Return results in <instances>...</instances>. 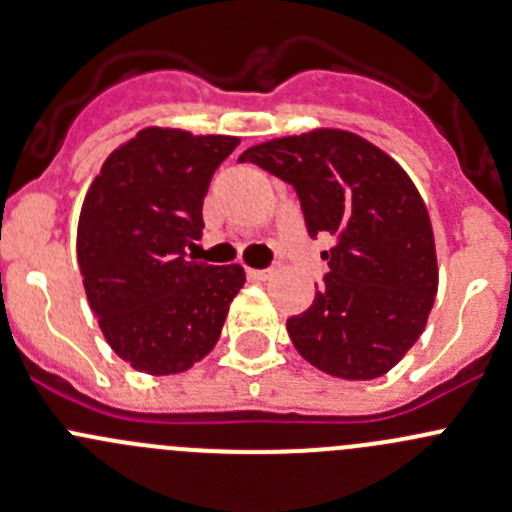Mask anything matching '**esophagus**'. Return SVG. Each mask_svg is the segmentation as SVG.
<instances>
[{
  "label": "esophagus",
  "mask_w": 512,
  "mask_h": 512,
  "mask_svg": "<svg viewBox=\"0 0 512 512\" xmlns=\"http://www.w3.org/2000/svg\"><path fill=\"white\" fill-rule=\"evenodd\" d=\"M245 272H247V280H252V282H262L270 277V270H252V267H247Z\"/></svg>",
  "instance_id": "esophagus-1"
}]
</instances>
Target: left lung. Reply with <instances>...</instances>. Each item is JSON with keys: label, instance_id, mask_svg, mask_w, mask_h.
Wrapping results in <instances>:
<instances>
[{"label": "left lung", "instance_id": "obj_1", "mask_svg": "<svg viewBox=\"0 0 512 512\" xmlns=\"http://www.w3.org/2000/svg\"><path fill=\"white\" fill-rule=\"evenodd\" d=\"M237 160L292 185L309 237H334L312 307L287 319L294 349L339 379L384 376L421 337L438 289L431 218L406 170L337 128L275 138Z\"/></svg>", "mask_w": 512, "mask_h": 512}]
</instances>
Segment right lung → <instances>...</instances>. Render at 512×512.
Returning a JSON list of instances; mask_svg holds the SVG:
<instances>
[{
  "instance_id": "add662e5",
  "label": "right lung",
  "mask_w": 512,
  "mask_h": 512,
  "mask_svg": "<svg viewBox=\"0 0 512 512\" xmlns=\"http://www.w3.org/2000/svg\"><path fill=\"white\" fill-rule=\"evenodd\" d=\"M232 136L143 128L106 158L76 235L84 289L103 337L153 376L180 374L220 339L245 285L240 265L185 260L203 235V198Z\"/></svg>"
}]
</instances>
